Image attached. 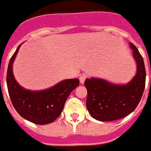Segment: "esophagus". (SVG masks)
<instances>
[{"label": "esophagus", "instance_id": "34e87169", "mask_svg": "<svg viewBox=\"0 0 151 151\" xmlns=\"http://www.w3.org/2000/svg\"><path fill=\"white\" fill-rule=\"evenodd\" d=\"M87 78H88V75H87V74H85V73H84V74H82V75L79 77L80 82H81V83H84L85 80Z\"/></svg>", "mask_w": 151, "mask_h": 151}]
</instances>
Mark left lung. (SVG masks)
I'll use <instances>...</instances> for the list:
<instances>
[{
    "label": "left lung",
    "mask_w": 151,
    "mask_h": 151,
    "mask_svg": "<svg viewBox=\"0 0 151 151\" xmlns=\"http://www.w3.org/2000/svg\"><path fill=\"white\" fill-rule=\"evenodd\" d=\"M137 62V73L125 85H116L106 80L92 78L86 79L87 89L86 108L95 120L111 121L133 112L143 95L146 85L144 60L136 46L129 43Z\"/></svg>",
    "instance_id": "8db88e82"
}]
</instances>
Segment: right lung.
<instances>
[{
  "mask_svg": "<svg viewBox=\"0 0 151 151\" xmlns=\"http://www.w3.org/2000/svg\"><path fill=\"white\" fill-rule=\"evenodd\" d=\"M20 46L10 58L6 76L13 106L22 117L31 122L37 124L52 123L60 115L69 94L79 85V79L64 80L51 88L40 91L22 88L13 74V63Z\"/></svg>",
  "mask_w": 151,
  "mask_h": 151,
  "instance_id": "1",
  "label": "right lung"
}]
</instances>
